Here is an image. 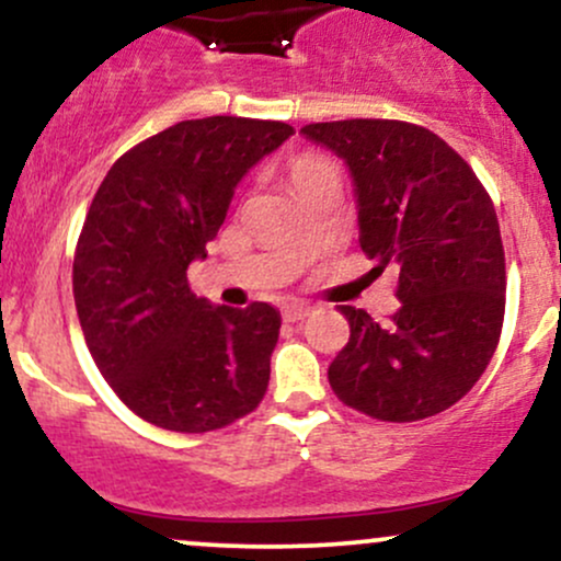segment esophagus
I'll list each match as a JSON object with an SVG mask.
<instances>
[{"mask_svg":"<svg viewBox=\"0 0 561 561\" xmlns=\"http://www.w3.org/2000/svg\"><path fill=\"white\" fill-rule=\"evenodd\" d=\"M282 317H285V321H302L306 317H311V306H306V302H287L282 308Z\"/></svg>","mask_w":561,"mask_h":561,"instance_id":"34e87169","label":"esophagus"}]
</instances>
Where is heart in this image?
Segmentation results:
<instances>
[{
  "mask_svg": "<svg viewBox=\"0 0 561 561\" xmlns=\"http://www.w3.org/2000/svg\"><path fill=\"white\" fill-rule=\"evenodd\" d=\"M332 165L327 163V160L321 158H313V156H306V158H298L293 163V182L295 186H302L306 182H311V179L321 176V173H330Z\"/></svg>",
  "mask_w": 561,
  "mask_h": 561,
  "instance_id": "1",
  "label": "heart"
}]
</instances>
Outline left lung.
Segmentation results:
<instances>
[{
    "mask_svg": "<svg viewBox=\"0 0 561 561\" xmlns=\"http://www.w3.org/2000/svg\"><path fill=\"white\" fill-rule=\"evenodd\" d=\"M351 169L362 250L398 268V311L379 324L343 306L347 345L330 364L334 396L379 422H420L467 396L504 327L506 263L493 199L430 128L351 118L300 128Z\"/></svg>",
    "mask_w": 561,
    "mask_h": 561,
    "instance_id": "obj_1",
    "label": "left lung"
}]
</instances>
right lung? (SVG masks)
Returning a JSON list of instances; mask_svg holds the SVG:
<instances>
[{
  "label": "right lung",
  "instance_id": "add662e5",
  "mask_svg": "<svg viewBox=\"0 0 561 561\" xmlns=\"http://www.w3.org/2000/svg\"><path fill=\"white\" fill-rule=\"evenodd\" d=\"M282 121H182L124 152L89 205L73 255L76 311L96 369L134 414L210 433L263 401L279 311L210 306L186 282L234 186L293 137Z\"/></svg>",
  "mask_w": 561,
  "mask_h": 561
}]
</instances>
